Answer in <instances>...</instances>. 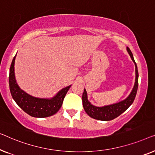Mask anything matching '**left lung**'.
<instances>
[{
    "instance_id": "left-lung-1",
    "label": "left lung",
    "mask_w": 155,
    "mask_h": 155,
    "mask_svg": "<svg viewBox=\"0 0 155 155\" xmlns=\"http://www.w3.org/2000/svg\"><path fill=\"white\" fill-rule=\"evenodd\" d=\"M126 50H127L128 54L130 55L133 62L135 63V66H136V81H135L134 86L133 88L131 93L125 100L117 102V103L104 107H96L91 104V102L88 101L86 91V89H84V93H83L82 95L83 106H84L85 112L91 118L100 121L112 120V119L117 118V117H119L122 113L125 112L134 102L137 93V91H138V67H137L136 63L135 62L131 51H130L128 47L126 48Z\"/></svg>"
}]
</instances>
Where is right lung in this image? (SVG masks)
<instances>
[{
    "instance_id": "add662e5",
    "label": "right lung",
    "mask_w": 155,
    "mask_h": 155,
    "mask_svg": "<svg viewBox=\"0 0 155 155\" xmlns=\"http://www.w3.org/2000/svg\"><path fill=\"white\" fill-rule=\"evenodd\" d=\"M14 57L10 68L9 86L12 98L19 107L30 116L37 118H44L55 114L62 106L63 100L71 86L62 88L53 98H38L31 96L21 90L17 84L15 77Z\"/></svg>"
}]
</instances>
